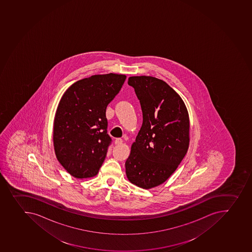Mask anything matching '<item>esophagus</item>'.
Listing matches in <instances>:
<instances>
[{"instance_id": "esophagus-1", "label": "esophagus", "mask_w": 252, "mask_h": 252, "mask_svg": "<svg viewBox=\"0 0 252 252\" xmlns=\"http://www.w3.org/2000/svg\"><path fill=\"white\" fill-rule=\"evenodd\" d=\"M123 142V140L121 138H117L116 139V141H115V144L116 145H121Z\"/></svg>"}]
</instances>
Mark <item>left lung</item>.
<instances>
[{
    "label": "left lung",
    "mask_w": 252,
    "mask_h": 252,
    "mask_svg": "<svg viewBox=\"0 0 252 252\" xmlns=\"http://www.w3.org/2000/svg\"><path fill=\"white\" fill-rule=\"evenodd\" d=\"M141 103L143 123L125 162L132 184L150 189L177 169L189 145V116L180 96L166 82L150 76L130 77Z\"/></svg>",
    "instance_id": "8db88e82"
}]
</instances>
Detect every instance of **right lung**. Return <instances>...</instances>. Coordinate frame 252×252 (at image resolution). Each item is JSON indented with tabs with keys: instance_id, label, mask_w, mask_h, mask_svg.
Listing matches in <instances>:
<instances>
[{
	"instance_id": "add662e5",
	"label": "right lung",
	"mask_w": 252,
	"mask_h": 252,
	"mask_svg": "<svg viewBox=\"0 0 252 252\" xmlns=\"http://www.w3.org/2000/svg\"><path fill=\"white\" fill-rule=\"evenodd\" d=\"M126 79L122 74L94 75L73 83L64 92L55 115L53 142L57 160L73 177L97 175L111 136L106 109Z\"/></svg>"
}]
</instances>
